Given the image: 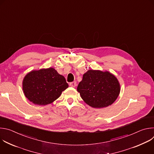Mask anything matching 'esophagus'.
Listing matches in <instances>:
<instances>
[{
    "label": "esophagus",
    "instance_id": "obj_1",
    "mask_svg": "<svg viewBox=\"0 0 154 154\" xmlns=\"http://www.w3.org/2000/svg\"><path fill=\"white\" fill-rule=\"evenodd\" d=\"M77 85V83L75 82H71L69 83V86L71 87H75Z\"/></svg>",
    "mask_w": 154,
    "mask_h": 154
}]
</instances>
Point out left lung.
Returning <instances> with one entry per match:
<instances>
[{"label":"left lung","instance_id":"obj_1","mask_svg":"<svg viewBox=\"0 0 154 154\" xmlns=\"http://www.w3.org/2000/svg\"><path fill=\"white\" fill-rule=\"evenodd\" d=\"M77 91L88 105L100 108L110 105L116 100L120 85L115 76L109 72L89 70L83 74Z\"/></svg>","mask_w":154,"mask_h":154}]
</instances>
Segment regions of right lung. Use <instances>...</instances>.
Returning <instances> with one entry per match:
<instances>
[{
  "label": "right lung",
  "mask_w": 154,
  "mask_h": 154,
  "mask_svg": "<svg viewBox=\"0 0 154 154\" xmlns=\"http://www.w3.org/2000/svg\"><path fill=\"white\" fill-rule=\"evenodd\" d=\"M68 86L65 78L52 68L31 71L26 75L23 83L26 97L39 105L51 103Z\"/></svg>",
  "instance_id": "add662e5"
}]
</instances>
